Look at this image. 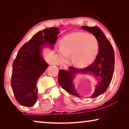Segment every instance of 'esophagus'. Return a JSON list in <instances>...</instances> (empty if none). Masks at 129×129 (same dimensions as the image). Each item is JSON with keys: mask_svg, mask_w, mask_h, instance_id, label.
Masks as SVG:
<instances>
[{"mask_svg": "<svg viewBox=\"0 0 129 129\" xmlns=\"http://www.w3.org/2000/svg\"><path fill=\"white\" fill-rule=\"evenodd\" d=\"M60 68L61 69H64V70H67L68 69V66L65 64H62L60 66Z\"/></svg>", "mask_w": 129, "mask_h": 129, "instance_id": "1", "label": "esophagus"}]
</instances>
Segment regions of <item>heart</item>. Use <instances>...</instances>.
<instances>
[{"label": "heart", "instance_id": "b5f03b06", "mask_svg": "<svg viewBox=\"0 0 129 129\" xmlns=\"http://www.w3.org/2000/svg\"><path fill=\"white\" fill-rule=\"evenodd\" d=\"M99 48V40L95 35L86 32H75L65 36L58 45V51L62 60L72 53L73 64L86 67L94 60Z\"/></svg>", "mask_w": 129, "mask_h": 129}]
</instances>
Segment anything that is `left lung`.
<instances>
[{
  "label": "left lung",
  "instance_id": "1",
  "mask_svg": "<svg viewBox=\"0 0 129 129\" xmlns=\"http://www.w3.org/2000/svg\"><path fill=\"white\" fill-rule=\"evenodd\" d=\"M82 29L90 32L99 40V53L91 65L83 69L70 67L69 70H60L58 82L60 85L71 94L80 97L76 90L74 80L78 74L89 75L97 81L94 92L90 98H95L106 91L112 81L114 69V52L110 41L97 27L82 26Z\"/></svg>",
  "mask_w": 129,
  "mask_h": 129
}]
</instances>
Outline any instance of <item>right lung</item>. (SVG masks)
Returning <instances> with one entry per match:
<instances>
[{
	"label": "right lung",
	"mask_w": 129,
	"mask_h": 129,
	"mask_svg": "<svg viewBox=\"0 0 129 129\" xmlns=\"http://www.w3.org/2000/svg\"><path fill=\"white\" fill-rule=\"evenodd\" d=\"M59 34L56 27L40 30L19 49L12 65L11 88L21 105L32 106L36 104L37 81L49 66L43 51L46 47L53 49Z\"/></svg>",
	"instance_id": "obj_1"
}]
</instances>
